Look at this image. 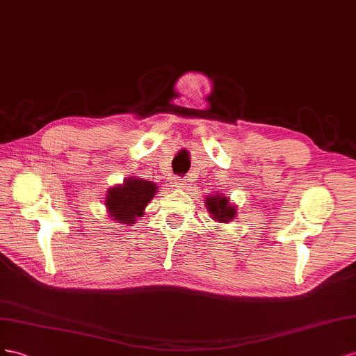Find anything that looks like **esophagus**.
I'll return each instance as SVG.
<instances>
[{
    "instance_id": "esophagus-1",
    "label": "esophagus",
    "mask_w": 356,
    "mask_h": 356,
    "mask_svg": "<svg viewBox=\"0 0 356 356\" xmlns=\"http://www.w3.org/2000/svg\"><path fill=\"white\" fill-rule=\"evenodd\" d=\"M172 186H176V188H185L186 186V179H184V177H172Z\"/></svg>"
}]
</instances>
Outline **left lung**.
Returning <instances> with one entry per match:
<instances>
[{
  "mask_svg": "<svg viewBox=\"0 0 356 356\" xmlns=\"http://www.w3.org/2000/svg\"><path fill=\"white\" fill-rule=\"evenodd\" d=\"M206 207L211 215L213 220H218L220 223H227L234 219L236 216V207L229 204V198L227 197L207 195Z\"/></svg>",
  "mask_w": 356,
  "mask_h": 356,
  "instance_id": "obj_1",
  "label": "left lung"
}]
</instances>
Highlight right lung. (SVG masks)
Listing matches in <instances>:
<instances>
[{"instance_id": "1", "label": "right lung", "mask_w": 356, "mask_h": 356, "mask_svg": "<svg viewBox=\"0 0 356 356\" xmlns=\"http://www.w3.org/2000/svg\"><path fill=\"white\" fill-rule=\"evenodd\" d=\"M156 186L154 181L128 177L122 185L110 188L106 195V207L108 216L118 223H136L143 216L145 207L155 197Z\"/></svg>"}]
</instances>
